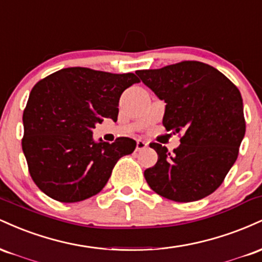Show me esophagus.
I'll list each match as a JSON object with an SVG mask.
<instances>
[{"label":"esophagus","mask_w":262,"mask_h":262,"mask_svg":"<svg viewBox=\"0 0 262 262\" xmlns=\"http://www.w3.org/2000/svg\"><path fill=\"white\" fill-rule=\"evenodd\" d=\"M146 146H148V143H146L145 140H143V139H138L137 140V150H138V151H139V150L145 149Z\"/></svg>","instance_id":"esophagus-1"}]
</instances>
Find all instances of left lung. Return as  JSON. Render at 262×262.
Wrapping results in <instances>:
<instances>
[{"mask_svg":"<svg viewBox=\"0 0 262 262\" xmlns=\"http://www.w3.org/2000/svg\"><path fill=\"white\" fill-rule=\"evenodd\" d=\"M137 75L165 101L162 124L182 132L171 155L166 146L150 143L158 162L144 171L152 191L175 202L209 196L235 162L245 135L243 98L237 87L213 66L182 61Z\"/></svg>","mask_w":262,"mask_h":262,"instance_id":"obj_1","label":"left lung"}]
</instances>
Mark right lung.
<instances>
[{
    "mask_svg": "<svg viewBox=\"0 0 262 262\" xmlns=\"http://www.w3.org/2000/svg\"><path fill=\"white\" fill-rule=\"evenodd\" d=\"M138 82L132 73L68 68L33 87L23 112L22 149L33 181L47 196L64 203L95 196L117 161L134 151L130 138L96 141L92 129L103 118L117 122L121 95Z\"/></svg>",
    "mask_w": 262,
    "mask_h": 262,
    "instance_id": "add662e5",
    "label": "right lung"
}]
</instances>
